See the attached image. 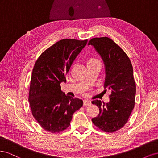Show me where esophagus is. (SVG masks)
<instances>
[{
  "label": "esophagus",
  "mask_w": 158,
  "mask_h": 158,
  "mask_svg": "<svg viewBox=\"0 0 158 158\" xmlns=\"http://www.w3.org/2000/svg\"><path fill=\"white\" fill-rule=\"evenodd\" d=\"M91 101L89 99H84V106H89V105H91Z\"/></svg>",
  "instance_id": "obj_1"
}]
</instances>
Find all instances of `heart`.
Segmentation results:
<instances>
[{
  "instance_id": "1",
  "label": "heart",
  "mask_w": 158,
  "mask_h": 158,
  "mask_svg": "<svg viewBox=\"0 0 158 158\" xmlns=\"http://www.w3.org/2000/svg\"><path fill=\"white\" fill-rule=\"evenodd\" d=\"M98 61H99L98 59L94 58V57H89V58H88V59L87 60V63L89 64V63H95V62H98Z\"/></svg>"
}]
</instances>
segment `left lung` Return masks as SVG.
Returning <instances> with one entry per match:
<instances>
[{
    "mask_svg": "<svg viewBox=\"0 0 158 158\" xmlns=\"http://www.w3.org/2000/svg\"><path fill=\"white\" fill-rule=\"evenodd\" d=\"M89 45L102 57L106 69L104 88L111 91L109 102H92L99 109V114L92 121L102 131L113 132L125 126L135 107L136 84L132 66L125 51L109 37L93 38Z\"/></svg>",
    "mask_w": 158,
    "mask_h": 158,
    "instance_id": "1",
    "label": "left lung"
}]
</instances>
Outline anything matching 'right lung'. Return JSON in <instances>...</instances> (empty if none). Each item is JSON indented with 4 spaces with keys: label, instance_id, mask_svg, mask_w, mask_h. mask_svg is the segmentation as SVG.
Masks as SVG:
<instances>
[{
    "label": "right lung",
    "instance_id": "obj_1",
    "mask_svg": "<svg viewBox=\"0 0 158 158\" xmlns=\"http://www.w3.org/2000/svg\"><path fill=\"white\" fill-rule=\"evenodd\" d=\"M87 42L88 40H60L35 62L28 100L33 117L47 131L56 133L65 130L70 125L73 113L83 106L82 99L62 92L60 83L66 82L65 75Z\"/></svg>",
    "mask_w": 158,
    "mask_h": 158
}]
</instances>
